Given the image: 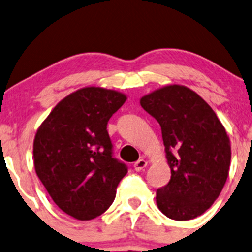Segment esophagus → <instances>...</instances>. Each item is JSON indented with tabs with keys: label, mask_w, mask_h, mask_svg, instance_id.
Masks as SVG:
<instances>
[{
	"label": "esophagus",
	"mask_w": 252,
	"mask_h": 252,
	"mask_svg": "<svg viewBox=\"0 0 252 252\" xmlns=\"http://www.w3.org/2000/svg\"><path fill=\"white\" fill-rule=\"evenodd\" d=\"M147 166V162L145 161V159H139V161H136L135 163L133 164V167H134V169H135L136 172H140V171H142V169L145 168V167Z\"/></svg>",
	"instance_id": "34e87169"
}]
</instances>
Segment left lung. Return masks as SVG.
Masks as SVG:
<instances>
[{
	"mask_svg": "<svg viewBox=\"0 0 252 252\" xmlns=\"http://www.w3.org/2000/svg\"><path fill=\"white\" fill-rule=\"evenodd\" d=\"M159 123L171 180L156 191L159 211L175 220L199 217L216 201L229 174L230 140L211 106L191 89L167 85L140 98Z\"/></svg>",
	"mask_w": 252,
	"mask_h": 252,
	"instance_id": "8db88e82",
	"label": "left lung"
}]
</instances>
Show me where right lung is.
I'll use <instances>...</instances> for the list:
<instances>
[{
	"label": "right lung",
	"mask_w": 252,
	"mask_h": 252,
	"mask_svg": "<svg viewBox=\"0 0 252 252\" xmlns=\"http://www.w3.org/2000/svg\"><path fill=\"white\" fill-rule=\"evenodd\" d=\"M126 101L119 91L81 88L61 100L35 134V172L53 202L75 220L102 215L128 172L112 157L107 131V122Z\"/></svg>",
	"instance_id": "right-lung-1"
}]
</instances>
